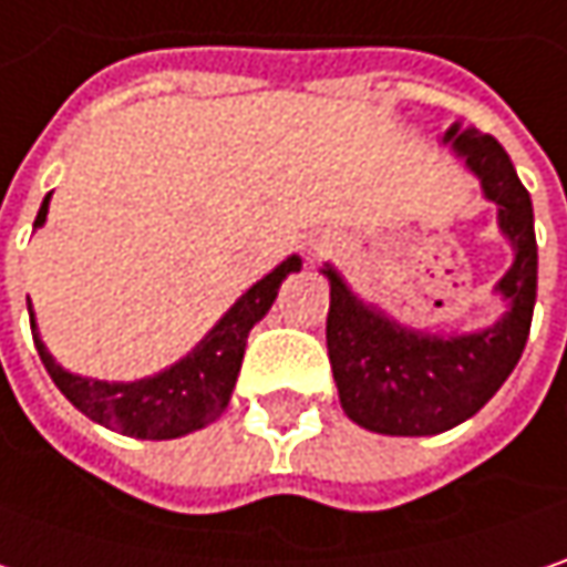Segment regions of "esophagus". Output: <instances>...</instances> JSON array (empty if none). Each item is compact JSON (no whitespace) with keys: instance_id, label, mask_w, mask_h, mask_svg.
I'll return each mask as SVG.
<instances>
[{"instance_id":"esophagus-1","label":"esophagus","mask_w":567,"mask_h":567,"mask_svg":"<svg viewBox=\"0 0 567 567\" xmlns=\"http://www.w3.org/2000/svg\"><path fill=\"white\" fill-rule=\"evenodd\" d=\"M336 250V237L332 235H317L308 240V254L310 257H327Z\"/></svg>"}]
</instances>
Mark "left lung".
<instances>
[{
    "mask_svg": "<svg viewBox=\"0 0 567 567\" xmlns=\"http://www.w3.org/2000/svg\"><path fill=\"white\" fill-rule=\"evenodd\" d=\"M444 142L495 203L498 228L514 250L495 285L505 313L476 332L415 330L361 301L336 266L320 269L330 279L327 349L339 403L355 425L393 437L441 434L476 415L520 361L536 305L533 203L502 142L460 123Z\"/></svg>",
    "mask_w": 567,
    "mask_h": 567,
    "instance_id": "obj_1",
    "label": "left lung"
}]
</instances>
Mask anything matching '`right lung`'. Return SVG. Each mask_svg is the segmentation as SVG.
I'll use <instances>...</instances> for the list:
<instances>
[{"label":"right lung","mask_w":567,"mask_h":567,"mask_svg":"<svg viewBox=\"0 0 567 567\" xmlns=\"http://www.w3.org/2000/svg\"><path fill=\"white\" fill-rule=\"evenodd\" d=\"M50 196L53 193H47L40 203L34 228H43V221H47ZM298 269H301L298 254L285 257L269 276L250 285L235 305L221 313V320L193 346V352H186L181 361H174L171 368H164L152 378L94 381V378L65 371L62 364H56V358L47 352L38 332L34 308L28 305L34 346H38V355L47 374L60 386L62 396L79 412H85L91 422L120 431V434H130V437H142V441L184 437V434L212 425L228 409L237 374H240L244 349H247V336L254 330V323H259L269 313L276 295H279V285Z\"/></svg>","instance_id":"right-lung-1"}]
</instances>
